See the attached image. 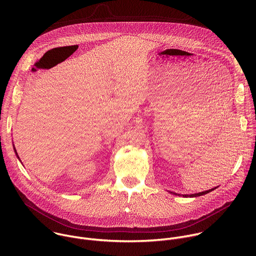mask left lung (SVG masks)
Here are the masks:
<instances>
[{"mask_svg":"<svg viewBox=\"0 0 256 256\" xmlns=\"http://www.w3.org/2000/svg\"><path fill=\"white\" fill-rule=\"evenodd\" d=\"M216 188H212V190H206V192H198V194H190V196H188V194H186V196H184V198H188V196H190V198H196V196H204V194H208V192H210L212 190H216ZM176 194V196H180V194Z\"/></svg>","mask_w":256,"mask_h":256,"instance_id":"left-lung-1","label":"left lung"}]
</instances>
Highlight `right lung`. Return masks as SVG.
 <instances>
[{
	"label": "right lung",
	"instance_id": "add662e5",
	"mask_svg": "<svg viewBox=\"0 0 256 256\" xmlns=\"http://www.w3.org/2000/svg\"><path fill=\"white\" fill-rule=\"evenodd\" d=\"M14 149H15V148H14ZM15 152H16V149H15ZM16 155H18V154H17V152H16ZM18 158H19V157H18Z\"/></svg>",
	"mask_w": 256,
	"mask_h": 256
}]
</instances>
